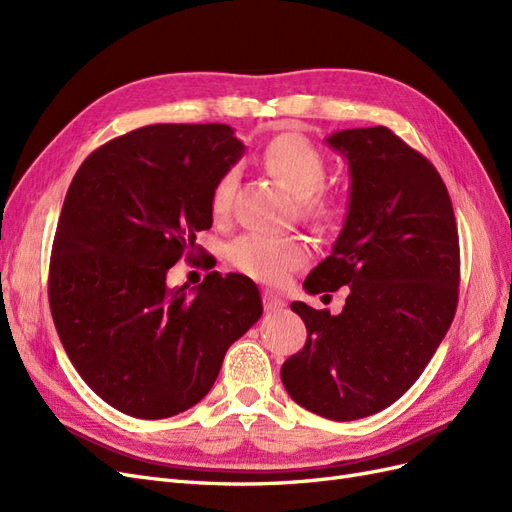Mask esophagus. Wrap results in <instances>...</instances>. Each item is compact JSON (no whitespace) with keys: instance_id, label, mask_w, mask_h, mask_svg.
Listing matches in <instances>:
<instances>
[{"instance_id":"34e87169","label":"esophagus","mask_w":512,"mask_h":512,"mask_svg":"<svg viewBox=\"0 0 512 512\" xmlns=\"http://www.w3.org/2000/svg\"><path fill=\"white\" fill-rule=\"evenodd\" d=\"M262 305H265L267 312H280V309H284L286 303H284L282 297H277L275 292L265 290V292H262Z\"/></svg>"}]
</instances>
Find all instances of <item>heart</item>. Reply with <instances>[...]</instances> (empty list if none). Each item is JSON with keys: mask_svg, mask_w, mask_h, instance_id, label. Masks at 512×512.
I'll return each instance as SVG.
<instances>
[{"mask_svg": "<svg viewBox=\"0 0 512 512\" xmlns=\"http://www.w3.org/2000/svg\"><path fill=\"white\" fill-rule=\"evenodd\" d=\"M262 162L267 170L294 192L299 211L314 222H329L339 211L337 196L322 185L327 175V160L318 147L299 134H280L265 147ZM237 188V173L228 170L211 192V213L224 220L232 207ZM226 258L235 269L267 284H280L303 267L309 250L301 237L267 235V232H245L228 245Z\"/></svg>", "mask_w": 512, "mask_h": 512, "instance_id": "obj_1", "label": "heart"}]
</instances>
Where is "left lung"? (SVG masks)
Segmentation results:
<instances>
[{
	"mask_svg": "<svg viewBox=\"0 0 512 512\" xmlns=\"http://www.w3.org/2000/svg\"><path fill=\"white\" fill-rule=\"evenodd\" d=\"M350 166V203L331 256L307 275L309 294L348 286L342 314L303 301V350L282 365L288 395L331 421L371 416L423 374L455 318L459 235L433 164L389 128L333 132Z\"/></svg>",
	"mask_w": 512,
	"mask_h": 512,
	"instance_id": "1",
	"label": "left lung"
}]
</instances>
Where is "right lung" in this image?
Instances as JSON below:
<instances>
[{
    "mask_svg": "<svg viewBox=\"0 0 512 512\" xmlns=\"http://www.w3.org/2000/svg\"><path fill=\"white\" fill-rule=\"evenodd\" d=\"M243 151L224 123H156L96 149L70 183L51 314L81 378L123 414L153 421L198 404L230 344L262 316L256 284L239 273L166 286L168 269L198 252L213 185Z\"/></svg>",
    "mask_w": 512,
    "mask_h": 512,
    "instance_id": "obj_1",
    "label": "right lung"
}]
</instances>
